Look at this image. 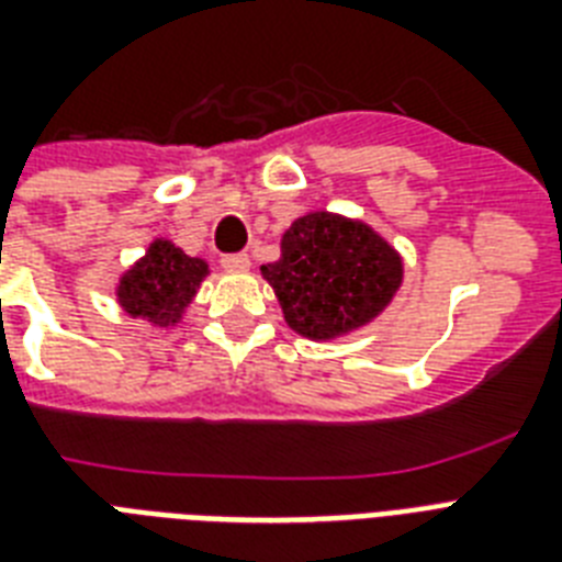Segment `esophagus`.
I'll list each match as a JSON object with an SVG mask.
<instances>
[{"label": "esophagus", "instance_id": "34e87169", "mask_svg": "<svg viewBox=\"0 0 562 562\" xmlns=\"http://www.w3.org/2000/svg\"><path fill=\"white\" fill-rule=\"evenodd\" d=\"M221 268L229 273H245L247 268H250V259H247L245 254H229L221 259Z\"/></svg>", "mask_w": 562, "mask_h": 562}]
</instances>
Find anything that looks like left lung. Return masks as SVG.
Instances as JSON below:
<instances>
[{"mask_svg":"<svg viewBox=\"0 0 562 562\" xmlns=\"http://www.w3.org/2000/svg\"><path fill=\"white\" fill-rule=\"evenodd\" d=\"M400 250L370 224L335 212H306L280 238V259L262 277L285 324L308 341H335L373 324L400 291Z\"/></svg>","mask_w":562,"mask_h":562,"instance_id":"obj_1","label":"left lung"}]
</instances>
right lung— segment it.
<instances>
[{"instance_id": "right-lung-1", "label": "right lung", "mask_w": 562, "mask_h": 562, "mask_svg": "<svg viewBox=\"0 0 562 562\" xmlns=\"http://www.w3.org/2000/svg\"><path fill=\"white\" fill-rule=\"evenodd\" d=\"M210 277V265L187 256L169 238H154L116 282V303L131 317H143L151 326L169 329L183 321L201 282Z\"/></svg>"}]
</instances>
